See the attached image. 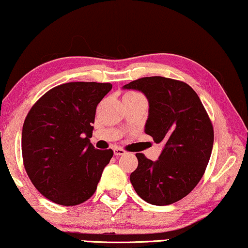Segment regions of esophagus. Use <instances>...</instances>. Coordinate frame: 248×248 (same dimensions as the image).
<instances>
[{
    "label": "esophagus",
    "instance_id": "34e87169",
    "mask_svg": "<svg viewBox=\"0 0 248 248\" xmlns=\"http://www.w3.org/2000/svg\"><path fill=\"white\" fill-rule=\"evenodd\" d=\"M113 153H114L115 156H121V155L126 154V151H124L122 148H114L113 149Z\"/></svg>",
    "mask_w": 248,
    "mask_h": 248
}]
</instances>
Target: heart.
<instances>
[{"label":"heart","mask_w":248,"mask_h":248,"mask_svg":"<svg viewBox=\"0 0 248 248\" xmlns=\"http://www.w3.org/2000/svg\"><path fill=\"white\" fill-rule=\"evenodd\" d=\"M139 93H136V92H128V93H126V95L124 97H133V95H137Z\"/></svg>","instance_id":"1"}]
</instances>
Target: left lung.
<instances>
[{
  "label": "left lung",
  "instance_id": "1",
  "mask_svg": "<svg viewBox=\"0 0 248 248\" xmlns=\"http://www.w3.org/2000/svg\"><path fill=\"white\" fill-rule=\"evenodd\" d=\"M124 88L147 95L145 133L165 144L156 162L136 154L139 165L130 174V183L148 203H174L195 188L209 163L214 144L209 115L196 92L181 80L142 77Z\"/></svg>",
  "mask_w": 248,
  "mask_h": 248
}]
</instances>
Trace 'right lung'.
<instances>
[{
  "mask_svg": "<svg viewBox=\"0 0 248 248\" xmlns=\"http://www.w3.org/2000/svg\"><path fill=\"white\" fill-rule=\"evenodd\" d=\"M111 83L70 82L47 91L23 124L25 171L40 194L54 203L77 205L93 195L112 149L90 143L95 108Z\"/></svg>",
  "mask_w": 248,
  "mask_h": 248,
  "instance_id": "1",
  "label": "right lung"
}]
</instances>
